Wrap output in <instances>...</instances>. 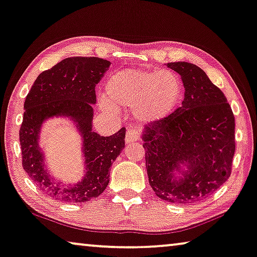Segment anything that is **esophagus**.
I'll list each match as a JSON object with an SVG mask.
<instances>
[{"mask_svg": "<svg viewBox=\"0 0 257 257\" xmlns=\"http://www.w3.org/2000/svg\"><path fill=\"white\" fill-rule=\"evenodd\" d=\"M138 139H139V131L134 127H128L125 136L126 142H133V141H137Z\"/></svg>", "mask_w": 257, "mask_h": 257, "instance_id": "esophagus-1", "label": "esophagus"}]
</instances>
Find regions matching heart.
Masks as SVG:
<instances>
[{"instance_id":"b5f03b06","label":"heart","mask_w":257,"mask_h":257,"mask_svg":"<svg viewBox=\"0 0 257 257\" xmlns=\"http://www.w3.org/2000/svg\"><path fill=\"white\" fill-rule=\"evenodd\" d=\"M180 94L179 78L168 70H125L110 78L106 85L108 100L120 106L134 105V117L144 123L167 117L178 103ZM103 106L113 109L106 101Z\"/></svg>"}]
</instances>
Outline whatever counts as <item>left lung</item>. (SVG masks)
Masks as SVG:
<instances>
[{"label":"left lung","instance_id":"1","mask_svg":"<svg viewBox=\"0 0 257 257\" xmlns=\"http://www.w3.org/2000/svg\"><path fill=\"white\" fill-rule=\"evenodd\" d=\"M185 87L181 106L142 134L146 169L155 194L171 203L206 199L228 179L235 152L234 115L227 100L206 72L187 62L168 63ZM186 163L189 170L174 172Z\"/></svg>","mask_w":257,"mask_h":257}]
</instances>
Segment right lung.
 Here are the masks:
<instances>
[{
  "label": "right lung",
  "mask_w": 257,
  "mask_h": 257,
  "mask_svg": "<svg viewBox=\"0 0 257 257\" xmlns=\"http://www.w3.org/2000/svg\"><path fill=\"white\" fill-rule=\"evenodd\" d=\"M110 62L98 57H69L39 74L24 103L19 130L22 164L30 178L46 194L64 202H86L103 193L109 169L125 147V127L110 137L92 131L95 86ZM66 115L77 122L84 144L86 175L80 183L63 187L49 177L38 147L43 120Z\"/></svg>",
  "instance_id": "right-lung-1"
}]
</instances>
